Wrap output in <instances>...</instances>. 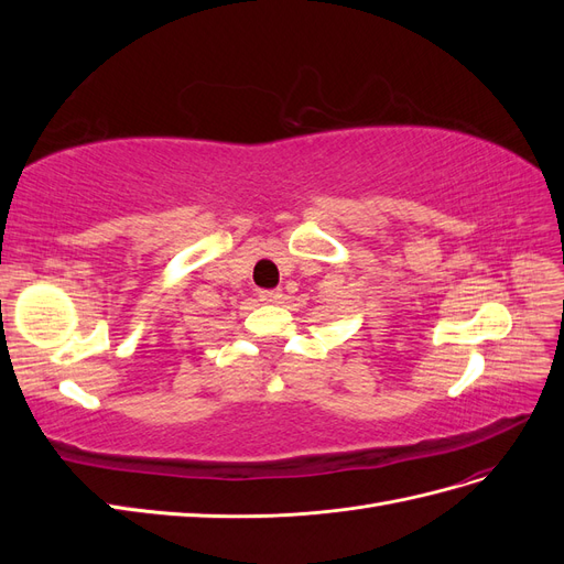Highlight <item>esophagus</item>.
Instances as JSON below:
<instances>
[{
	"mask_svg": "<svg viewBox=\"0 0 564 564\" xmlns=\"http://www.w3.org/2000/svg\"><path fill=\"white\" fill-rule=\"evenodd\" d=\"M259 299L263 303H280L282 301V292H280V289H261Z\"/></svg>",
	"mask_w": 564,
	"mask_h": 564,
	"instance_id": "obj_1",
	"label": "esophagus"
}]
</instances>
